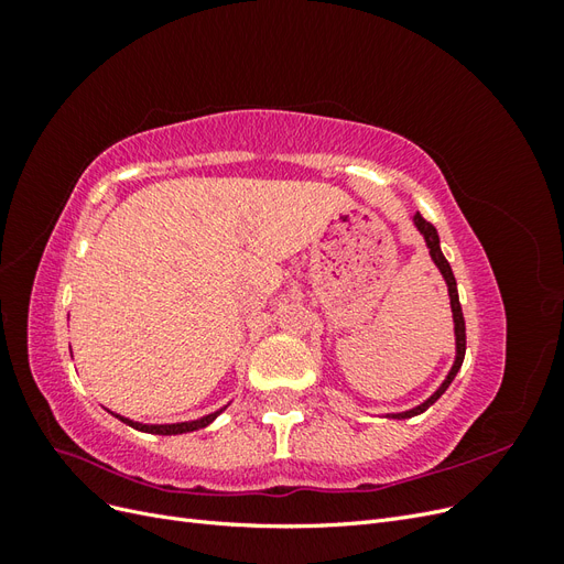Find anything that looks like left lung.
<instances>
[{"label": "left lung", "mask_w": 564, "mask_h": 564, "mask_svg": "<svg viewBox=\"0 0 564 564\" xmlns=\"http://www.w3.org/2000/svg\"><path fill=\"white\" fill-rule=\"evenodd\" d=\"M412 220H414L416 230L423 235L425 247H429V253H431L433 263L437 265L440 275L445 278V282H447V292H449V305H452V319H454V344H456V355H454V365H452L449 373H447V377H445V381L440 383V388L433 392V395H431L429 400H423V402H421V404H416L414 409H406V412H398V414H386V419H398V421H402V419H412V416H419V414H423L425 409H429L431 404H435V402L442 398V392H445V390L449 388V383L454 381V377H456V373H458L460 365H464V355H466V322H464V313H460V303H458V289H456V280H454L452 265L447 263L445 253H442V249H440V237H437V230L433 228V224H429V220H425L421 214H414V218H412Z\"/></svg>", "instance_id": "1"}]
</instances>
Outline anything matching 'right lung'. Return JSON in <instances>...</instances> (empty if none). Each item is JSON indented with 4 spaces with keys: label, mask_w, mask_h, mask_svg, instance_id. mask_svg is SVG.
I'll use <instances>...</instances> for the list:
<instances>
[{
    "label": "right lung",
    "mask_w": 564,
    "mask_h": 564,
    "mask_svg": "<svg viewBox=\"0 0 564 564\" xmlns=\"http://www.w3.org/2000/svg\"><path fill=\"white\" fill-rule=\"evenodd\" d=\"M226 406H228V404H226ZM226 406L216 409L214 414L199 416V419H195V421H181V423H141V421L127 419V416H122V414H115V412H110V409H108V412H110L115 419H119L122 423L131 425V429L141 431V433H152V435H183V433H193V431H199V429H207V425H209L218 414L226 412Z\"/></svg>",
    "instance_id": "right-lung-1"
}]
</instances>
